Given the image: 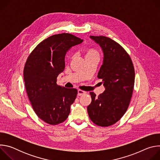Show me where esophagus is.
Instances as JSON below:
<instances>
[{"mask_svg":"<svg viewBox=\"0 0 160 160\" xmlns=\"http://www.w3.org/2000/svg\"><path fill=\"white\" fill-rule=\"evenodd\" d=\"M86 93L85 91H83L82 90H80V89H78V96H82V95H83Z\"/></svg>","mask_w":160,"mask_h":160,"instance_id":"esophagus-1","label":"esophagus"}]
</instances>
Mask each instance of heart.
Segmentation results:
<instances>
[{"label": "heart", "instance_id": "1", "mask_svg": "<svg viewBox=\"0 0 160 160\" xmlns=\"http://www.w3.org/2000/svg\"><path fill=\"white\" fill-rule=\"evenodd\" d=\"M92 55H99V53L94 49H88L87 52V54H86V57L88 56H92Z\"/></svg>", "mask_w": 160, "mask_h": 160}]
</instances>
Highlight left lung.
<instances>
[{
  "label": "left lung",
  "instance_id": "1",
  "mask_svg": "<svg viewBox=\"0 0 160 160\" xmlns=\"http://www.w3.org/2000/svg\"><path fill=\"white\" fill-rule=\"evenodd\" d=\"M90 37L104 52L98 77L102 80L106 89L98 96L90 92L92 101L87 111L94 123L109 127L119 121L128 108L134 87V67L130 56L118 43L104 36Z\"/></svg>",
  "mask_w": 160,
  "mask_h": 160
}]
</instances>
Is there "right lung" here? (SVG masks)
I'll use <instances>...</instances> for the list:
<instances>
[{
    "label": "right lung",
    "instance_id": "add662e5",
    "mask_svg": "<svg viewBox=\"0 0 160 160\" xmlns=\"http://www.w3.org/2000/svg\"><path fill=\"white\" fill-rule=\"evenodd\" d=\"M83 40L70 33L52 35L43 40L30 54L23 75L28 99L36 115L48 124L64 122L70 112L78 90L57 85L64 69L66 52Z\"/></svg>",
    "mask_w": 160,
    "mask_h": 160
}]
</instances>
